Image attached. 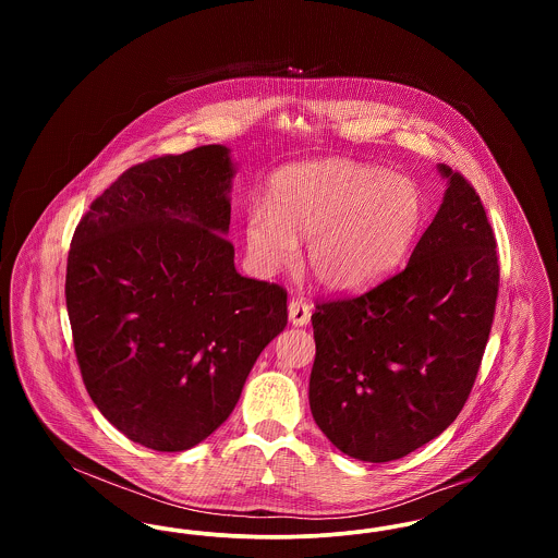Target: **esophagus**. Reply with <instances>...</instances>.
<instances>
[{"label":"esophagus","instance_id":"34e87169","mask_svg":"<svg viewBox=\"0 0 558 558\" xmlns=\"http://www.w3.org/2000/svg\"><path fill=\"white\" fill-rule=\"evenodd\" d=\"M310 318H312V305L301 296H292L289 303V319L292 326H305Z\"/></svg>","mask_w":558,"mask_h":558}]
</instances>
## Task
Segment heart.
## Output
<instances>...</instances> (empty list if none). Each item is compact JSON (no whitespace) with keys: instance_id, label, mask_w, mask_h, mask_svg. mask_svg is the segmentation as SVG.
I'll return each mask as SVG.
<instances>
[{"instance_id":"b5f03b06","label":"heart","mask_w":558,"mask_h":558,"mask_svg":"<svg viewBox=\"0 0 558 558\" xmlns=\"http://www.w3.org/2000/svg\"><path fill=\"white\" fill-rule=\"evenodd\" d=\"M423 219V190L412 178L360 160H316L274 173L267 207L246 211L244 240L264 269L289 266L296 242L310 240L307 266L318 284L355 292L403 262Z\"/></svg>"}]
</instances>
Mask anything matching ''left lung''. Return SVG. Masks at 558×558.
I'll use <instances>...</instances> for the list:
<instances>
[{"instance_id": "obj_1", "label": "left lung", "mask_w": 558, "mask_h": 558, "mask_svg": "<svg viewBox=\"0 0 558 558\" xmlns=\"http://www.w3.org/2000/svg\"><path fill=\"white\" fill-rule=\"evenodd\" d=\"M444 203L408 266L364 294L316 305L310 408L339 450L389 462L441 435L475 385L500 264L475 187L439 165Z\"/></svg>"}]
</instances>
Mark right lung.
<instances>
[{"mask_svg":"<svg viewBox=\"0 0 558 558\" xmlns=\"http://www.w3.org/2000/svg\"><path fill=\"white\" fill-rule=\"evenodd\" d=\"M232 178L221 144L133 165L73 234L64 292L85 389L150 450L207 439L289 319L282 287L234 267Z\"/></svg>","mask_w":558,"mask_h":558,"instance_id":"right-lung-1","label":"right lung"}]
</instances>
